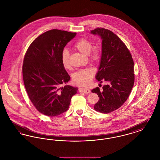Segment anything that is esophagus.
Masks as SVG:
<instances>
[{
    "instance_id": "34e87169",
    "label": "esophagus",
    "mask_w": 160,
    "mask_h": 160,
    "mask_svg": "<svg viewBox=\"0 0 160 160\" xmlns=\"http://www.w3.org/2000/svg\"><path fill=\"white\" fill-rule=\"evenodd\" d=\"M79 92H82L84 93H91V90L88 89V88H80L78 89Z\"/></svg>"
}]
</instances>
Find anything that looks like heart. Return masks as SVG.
Listing matches in <instances>:
<instances>
[{
  "label": "heart",
  "mask_w": 160,
  "mask_h": 160,
  "mask_svg": "<svg viewBox=\"0 0 160 160\" xmlns=\"http://www.w3.org/2000/svg\"><path fill=\"white\" fill-rule=\"evenodd\" d=\"M74 47L84 55H89L93 48V43L88 38H82L78 39L75 42ZM69 53L67 49H65L61 56V61L63 67L65 69L71 68L69 61ZM100 52L98 49H94L91 54L92 60L98 62L100 59ZM95 70L93 68H86L80 70L72 75V82L79 86H86L91 83L92 78L95 74Z\"/></svg>",
  "instance_id": "obj_1"
}]
</instances>
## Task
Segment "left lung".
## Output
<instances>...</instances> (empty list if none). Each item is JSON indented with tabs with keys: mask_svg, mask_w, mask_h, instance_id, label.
I'll use <instances>...</instances> for the list:
<instances>
[{
	"mask_svg": "<svg viewBox=\"0 0 160 160\" xmlns=\"http://www.w3.org/2000/svg\"><path fill=\"white\" fill-rule=\"evenodd\" d=\"M102 39V52L98 71L95 78L108 84L92 90L97 93L99 101L94 109L102 113H109L122 106L128 98L134 83V62L127 46L116 34L104 28L91 32Z\"/></svg>",
	"mask_w": 160,
	"mask_h": 160,
	"instance_id": "8db88e82",
	"label": "left lung"
}]
</instances>
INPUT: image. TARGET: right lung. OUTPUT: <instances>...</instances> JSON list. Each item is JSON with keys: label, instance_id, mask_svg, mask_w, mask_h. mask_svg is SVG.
<instances>
[{"label": "right lung", "instance_id": "obj_1", "mask_svg": "<svg viewBox=\"0 0 160 160\" xmlns=\"http://www.w3.org/2000/svg\"><path fill=\"white\" fill-rule=\"evenodd\" d=\"M76 33L53 29L36 38L28 48L23 65L24 84L31 102L42 114L56 116L68 109L78 88L68 83L70 76L61 56Z\"/></svg>", "mask_w": 160, "mask_h": 160}]
</instances>
